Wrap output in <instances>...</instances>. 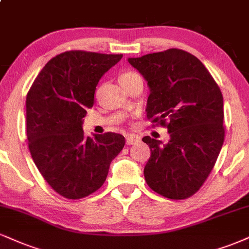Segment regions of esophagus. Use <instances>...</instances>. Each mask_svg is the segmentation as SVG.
Returning a JSON list of instances; mask_svg holds the SVG:
<instances>
[{
    "label": "esophagus",
    "mask_w": 249,
    "mask_h": 249,
    "mask_svg": "<svg viewBox=\"0 0 249 249\" xmlns=\"http://www.w3.org/2000/svg\"><path fill=\"white\" fill-rule=\"evenodd\" d=\"M139 142V139L138 138H134L133 136H128L126 138V145H133V143H136Z\"/></svg>",
    "instance_id": "1"
}]
</instances>
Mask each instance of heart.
<instances>
[{
  "instance_id": "1",
  "label": "heart",
  "mask_w": 249,
  "mask_h": 249,
  "mask_svg": "<svg viewBox=\"0 0 249 249\" xmlns=\"http://www.w3.org/2000/svg\"><path fill=\"white\" fill-rule=\"evenodd\" d=\"M137 77H139L137 73H134V71H123V73L119 75V82H121V85L124 87L126 86L127 83L132 82L133 80H136Z\"/></svg>"
}]
</instances>
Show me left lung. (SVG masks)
<instances>
[{"label": "left lung", "mask_w": 249, "mask_h": 249, "mask_svg": "<svg viewBox=\"0 0 249 249\" xmlns=\"http://www.w3.org/2000/svg\"><path fill=\"white\" fill-rule=\"evenodd\" d=\"M147 81V118L167 127L170 140L146 136L151 148L143 169L148 187L169 199L189 198L214 167L225 137L224 103L219 86L196 56L169 49L130 58Z\"/></svg>", "instance_id": "obj_1"}]
</instances>
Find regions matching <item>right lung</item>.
<instances>
[{
	"label": "right lung",
	"mask_w": 249,
	"mask_h": 249,
	"mask_svg": "<svg viewBox=\"0 0 249 249\" xmlns=\"http://www.w3.org/2000/svg\"><path fill=\"white\" fill-rule=\"evenodd\" d=\"M122 56L60 53L44 66L26 95L30 153L45 181L65 198H85L100 189L110 163L124 147L122 134L90 138L82 130L98 81Z\"/></svg>",
	"instance_id": "right-lung-1"
}]
</instances>
